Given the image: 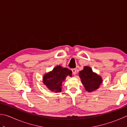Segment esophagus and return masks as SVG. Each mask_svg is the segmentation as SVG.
Instances as JSON below:
<instances>
[{"label": "esophagus", "instance_id": "34e87169", "mask_svg": "<svg viewBox=\"0 0 127 127\" xmlns=\"http://www.w3.org/2000/svg\"><path fill=\"white\" fill-rule=\"evenodd\" d=\"M72 73L74 75H75L76 74V69H72Z\"/></svg>", "mask_w": 127, "mask_h": 127}]
</instances>
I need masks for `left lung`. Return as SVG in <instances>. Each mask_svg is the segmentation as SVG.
I'll return each instance as SVG.
<instances>
[{"instance_id":"1","label":"left lung","mask_w":127,"mask_h":127,"mask_svg":"<svg viewBox=\"0 0 127 127\" xmlns=\"http://www.w3.org/2000/svg\"><path fill=\"white\" fill-rule=\"evenodd\" d=\"M79 76L85 90L89 92L97 90L102 81L101 77L92 72L90 66H85L84 69L79 72Z\"/></svg>"}]
</instances>
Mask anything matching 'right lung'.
<instances>
[{"instance_id": "right-lung-1", "label": "right lung", "mask_w": 127, "mask_h": 127, "mask_svg": "<svg viewBox=\"0 0 127 127\" xmlns=\"http://www.w3.org/2000/svg\"><path fill=\"white\" fill-rule=\"evenodd\" d=\"M72 72L66 68L57 66L52 71L45 74L43 78V82L51 91L61 92L63 81L67 76H72Z\"/></svg>"}]
</instances>
